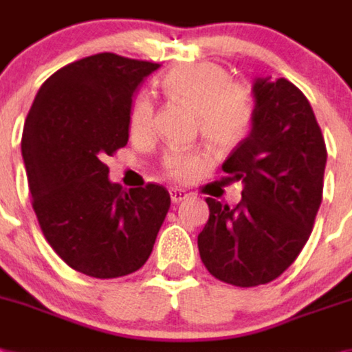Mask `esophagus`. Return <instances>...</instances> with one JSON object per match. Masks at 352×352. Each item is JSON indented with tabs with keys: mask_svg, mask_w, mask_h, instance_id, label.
<instances>
[{
	"mask_svg": "<svg viewBox=\"0 0 352 352\" xmlns=\"http://www.w3.org/2000/svg\"><path fill=\"white\" fill-rule=\"evenodd\" d=\"M170 198H172L173 204H180V201L188 198V195H186L184 191H182V189L172 188V189H170Z\"/></svg>",
	"mask_w": 352,
	"mask_h": 352,
	"instance_id": "34e87169",
	"label": "esophagus"
}]
</instances>
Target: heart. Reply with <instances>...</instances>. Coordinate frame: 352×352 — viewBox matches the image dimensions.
Segmentation results:
<instances>
[{"label": "heart", "mask_w": 352, "mask_h": 352, "mask_svg": "<svg viewBox=\"0 0 352 352\" xmlns=\"http://www.w3.org/2000/svg\"><path fill=\"white\" fill-rule=\"evenodd\" d=\"M172 100L197 113L200 134L216 151H234L248 138L253 124V100L248 88L232 81L225 67L193 63L175 67L161 81ZM154 127V104L142 94L129 113V129L134 136H146ZM207 163L204 151L172 152L164 159V170L172 179L188 180Z\"/></svg>", "instance_id": "obj_1"}]
</instances>
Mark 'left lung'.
<instances>
[{"instance_id": "left-lung-1", "label": "left lung", "mask_w": 352, "mask_h": 352, "mask_svg": "<svg viewBox=\"0 0 352 352\" xmlns=\"http://www.w3.org/2000/svg\"><path fill=\"white\" fill-rule=\"evenodd\" d=\"M248 138L223 163L243 182L235 207L206 198L209 219L198 234L200 258L214 278L235 287L276 280L298 258L322 201L326 143L303 91L280 78L253 83Z\"/></svg>"}]
</instances>
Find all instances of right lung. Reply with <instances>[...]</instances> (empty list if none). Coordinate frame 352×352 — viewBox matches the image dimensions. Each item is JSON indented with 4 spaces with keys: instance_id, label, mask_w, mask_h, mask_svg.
<instances>
[{
    "instance_id": "1",
    "label": "right lung",
    "mask_w": 352,
    "mask_h": 352,
    "mask_svg": "<svg viewBox=\"0 0 352 352\" xmlns=\"http://www.w3.org/2000/svg\"><path fill=\"white\" fill-rule=\"evenodd\" d=\"M155 69L115 53L69 63L45 79L24 122L21 151L42 234L87 276L138 271L170 209L166 188L125 191L104 164L127 145L134 91Z\"/></svg>"
}]
</instances>
